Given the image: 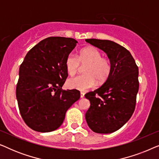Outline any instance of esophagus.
Wrapping results in <instances>:
<instances>
[{
  "label": "esophagus",
  "instance_id": "esophagus-1",
  "mask_svg": "<svg viewBox=\"0 0 159 159\" xmlns=\"http://www.w3.org/2000/svg\"><path fill=\"white\" fill-rule=\"evenodd\" d=\"M84 93H82V92H81L80 93V98H84Z\"/></svg>",
  "mask_w": 159,
  "mask_h": 159
}]
</instances>
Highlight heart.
Instances as JSON below:
<instances>
[{
    "mask_svg": "<svg viewBox=\"0 0 159 159\" xmlns=\"http://www.w3.org/2000/svg\"><path fill=\"white\" fill-rule=\"evenodd\" d=\"M102 56L101 52L94 47L82 49L78 57L69 53L65 61V67L69 75H75L77 72L80 64L87 65L84 69L85 74L69 79L67 87L84 91L96 85L97 80L99 83L106 82L111 73L112 66L109 59Z\"/></svg>",
    "mask_w": 159,
    "mask_h": 159,
    "instance_id": "1",
    "label": "heart"
}]
</instances>
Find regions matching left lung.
<instances>
[{"instance_id": "left-lung-1", "label": "left lung", "mask_w": 159, "mask_h": 159, "mask_svg": "<svg viewBox=\"0 0 159 159\" xmlns=\"http://www.w3.org/2000/svg\"><path fill=\"white\" fill-rule=\"evenodd\" d=\"M85 41L105 52L112 66L103 85L84 95L90 102L85 119L94 132L111 133L125 125L134 113L139 90L138 67L130 52L118 43L98 39Z\"/></svg>"}]
</instances>
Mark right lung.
Wrapping results in <instances>:
<instances>
[{"label":"right lung","mask_w":159,"mask_h":159,"mask_svg":"<svg viewBox=\"0 0 159 159\" xmlns=\"http://www.w3.org/2000/svg\"><path fill=\"white\" fill-rule=\"evenodd\" d=\"M73 38L50 37L27 53L19 67L16 96L23 120L34 131L58 129L66 111L80 98L77 90H62L68 73L67 56L77 45Z\"/></svg>","instance_id":"obj_1"}]
</instances>
